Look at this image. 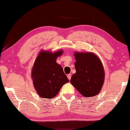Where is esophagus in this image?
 Listing matches in <instances>:
<instances>
[{
	"label": "esophagus",
	"instance_id": "34e87169",
	"mask_svg": "<svg viewBox=\"0 0 130 130\" xmlns=\"http://www.w3.org/2000/svg\"><path fill=\"white\" fill-rule=\"evenodd\" d=\"M67 77L68 78L69 80H71V74H68V75H67Z\"/></svg>",
	"mask_w": 130,
	"mask_h": 130
}]
</instances>
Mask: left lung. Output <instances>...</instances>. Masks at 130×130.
<instances>
[{"instance_id":"left-lung-1","label":"left lung","mask_w":130,"mask_h":130,"mask_svg":"<svg viewBox=\"0 0 130 130\" xmlns=\"http://www.w3.org/2000/svg\"><path fill=\"white\" fill-rule=\"evenodd\" d=\"M76 73L71 83L82 95L91 97L100 92L105 79L101 61L91 53H75Z\"/></svg>"}]
</instances>
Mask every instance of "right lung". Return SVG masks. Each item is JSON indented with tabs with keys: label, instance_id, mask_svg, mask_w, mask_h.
Segmentation results:
<instances>
[{
	"label": "right lung",
	"instance_id": "add662e5",
	"mask_svg": "<svg viewBox=\"0 0 130 130\" xmlns=\"http://www.w3.org/2000/svg\"><path fill=\"white\" fill-rule=\"evenodd\" d=\"M62 54L59 50L52 53L43 51L37 57L32 71L34 87L38 94L44 98H53L63 84L69 82L61 66L56 62Z\"/></svg>",
	"mask_w": 130,
	"mask_h": 130
}]
</instances>
